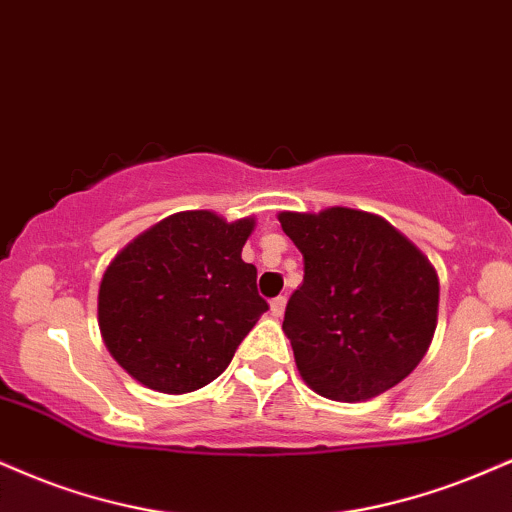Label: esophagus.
I'll use <instances>...</instances> for the list:
<instances>
[{"label": "esophagus", "mask_w": 512, "mask_h": 512, "mask_svg": "<svg viewBox=\"0 0 512 512\" xmlns=\"http://www.w3.org/2000/svg\"><path fill=\"white\" fill-rule=\"evenodd\" d=\"M283 312H286V295H276V298L272 300V315L281 317Z\"/></svg>", "instance_id": "34e87169"}]
</instances>
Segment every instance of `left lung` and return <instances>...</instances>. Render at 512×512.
I'll list each match as a JSON object with an SVG mask.
<instances>
[{"instance_id":"left-lung-1","label":"left lung","mask_w":512,"mask_h":512,"mask_svg":"<svg viewBox=\"0 0 512 512\" xmlns=\"http://www.w3.org/2000/svg\"><path fill=\"white\" fill-rule=\"evenodd\" d=\"M303 252V286L283 331L319 396L357 403L393 389L420 365L436 329L439 279L386 219L360 209L281 212Z\"/></svg>"}]
</instances>
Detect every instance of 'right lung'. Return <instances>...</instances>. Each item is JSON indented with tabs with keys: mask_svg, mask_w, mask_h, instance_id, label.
Instances as JSON below:
<instances>
[{
	"mask_svg": "<svg viewBox=\"0 0 512 512\" xmlns=\"http://www.w3.org/2000/svg\"><path fill=\"white\" fill-rule=\"evenodd\" d=\"M252 219L178 212L126 245L104 272L100 329L109 353L162 393L202 389L229 367L267 300L243 262Z\"/></svg>",
	"mask_w": 512,
	"mask_h": 512,
	"instance_id": "obj_1",
	"label": "right lung"
}]
</instances>
